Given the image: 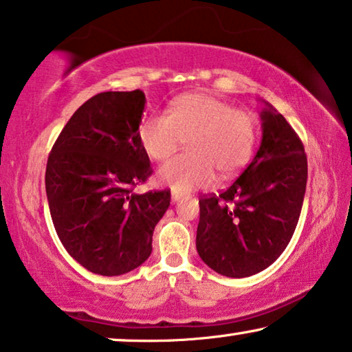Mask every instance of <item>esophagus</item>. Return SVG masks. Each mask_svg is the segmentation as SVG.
I'll return each mask as SVG.
<instances>
[{
    "mask_svg": "<svg viewBox=\"0 0 352 352\" xmlns=\"http://www.w3.org/2000/svg\"><path fill=\"white\" fill-rule=\"evenodd\" d=\"M182 195H180V192H175V191H172V202H178V201H180L182 199Z\"/></svg>",
    "mask_w": 352,
    "mask_h": 352,
    "instance_id": "obj_1",
    "label": "esophagus"
}]
</instances>
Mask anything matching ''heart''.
Instances as JSON below:
<instances>
[{
  "label": "heart",
  "mask_w": 352,
  "mask_h": 352,
  "mask_svg": "<svg viewBox=\"0 0 352 352\" xmlns=\"http://www.w3.org/2000/svg\"><path fill=\"white\" fill-rule=\"evenodd\" d=\"M138 140L151 160L164 161L186 140V151L157 170V180L177 192L236 175L252 157L256 140L250 113L232 108L206 92L174 98L166 115H151L138 129Z\"/></svg>",
  "instance_id": "b5f03b06"
}]
</instances>
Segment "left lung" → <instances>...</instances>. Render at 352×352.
<instances>
[{
  "mask_svg": "<svg viewBox=\"0 0 352 352\" xmlns=\"http://www.w3.org/2000/svg\"><path fill=\"white\" fill-rule=\"evenodd\" d=\"M263 103L254 160L230 188L199 199L197 254L226 277H249L273 265L294 236L305 199L303 143L285 118Z\"/></svg>",
  "mask_w": 352,
  "mask_h": 352,
  "instance_id": "obj_1",
  "label": "left lung"
}]
</instances>
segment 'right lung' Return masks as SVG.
Segmentation results:
<instances>
[{"label":"right lung","instance_id":"obj_1","mask_svg":"<svg viewBox=\"0 0 352 352\" xmlns=\"http://www.w3.org/2000/svg\"><path fill=\"white\" fill-rule=\"evenodd\" d=\"M145 94L100 92L75 111L46 166L52 223L65 250L102 276L135 270L151 255L153 231L170 190L135 195L151 175L138 140Z\"/></svg>","mask_w":352,"mask_h":352}]
</instances>
